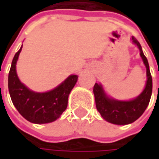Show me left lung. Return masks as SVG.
<instances>
[{
	"instance_id": "obj_1",
	"label": "left lung",
	"mask_w": 159,
	"mask_h": 159,
	"mask_svg": "<svg viewBox=\"0 0 159 159\" xmlns=\"http://www.w3.org/2000/svg\"><path fill=\"white\" fill-rule=\"evenodd\" d=\"M132 40L139 48L141 52L140 55L147 69L148 80L143 93L137 98L132 101L121 102L107 97L101 85L97 83H95L93 89L97 111L105 120L116 125H127L139 119L148 106L152 93V78L149 68L148 60L144 56L139 41L134 37H132Z\"/></svg>"
}]
</instances>
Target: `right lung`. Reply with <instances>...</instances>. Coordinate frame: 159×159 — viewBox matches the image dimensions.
Masks as SVG:
<instances>
[{"mask_svg": "<svg viewBox=\"0 0 159 159\" xmlns=\"http://www.w3.org/2000/svg\"><path fill=\"white\" fill-rule=\"evenodd\" d=\"M21 48L16 53L9 70V92L11 101L25 119L35 124L50 123L58 119L68 104V96L78 76L70 75L57 88L46 93H35L23 85L16 72V64Z\"/></svg>", "mask_w": 159, "mask_h": 159, "instance_id": "1", "label": "right lung"}]
</instances>
